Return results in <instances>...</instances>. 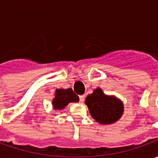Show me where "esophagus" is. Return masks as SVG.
I'll use <instances>...</instances> for the list:
<instances>
[{
	"label": "esophagus",
	"mask_w": 158,
	"mask_h": 158,
	"mask_svg": "<svg viewBox=\"0 0 158 158\" xmlns=\"http://www.w3.org/2000/svg\"><path fill=\"white\" fill-rule=\"evenodd\" d=\"M85 101V96H79V102L82 103Z\"/></svg>",
	"instance_id": "34e87169"
}]
</instances>
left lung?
Segmentation results:
<instances>
[{
  "instance_id": "1",
  "label": "left lung",
  "mask_w": 158,
  "mask_h": 158,
  "mask_svg": "<svg viewBox=\"0 0 158 158\" xmlns=\"http://www.w3.org/2000/svg\"><path fill=\"white\" fill-rule=\"evenodd\" d=\"M85 104L93 118L103 124L118 121L123 112V103L116 97L106 96L100 88L86 97Z\"/></svg>"
}]
</instances>
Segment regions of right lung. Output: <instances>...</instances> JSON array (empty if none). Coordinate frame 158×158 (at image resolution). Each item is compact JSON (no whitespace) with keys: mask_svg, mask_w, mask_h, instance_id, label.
I'll use <instances>...</instances> for the list:
<instances>
[{"mask_svg":"<svg viewBox=\"0 0 158 158\" xmlns=\"http://www.w3.org/2000/svg\"><path fill=\"white\" fill-rule=\"evenodd\" d=\"M79 100V96L72 89H60L56 90L55 98L52 101V104L55 110H62L69 102H78Z\"/></svg>","mask_w":158,"mask_h":158,"instance_id":"1","label":"right lung"}]
</instances>
